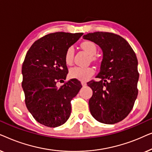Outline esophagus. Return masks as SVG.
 <instances>
[{
  "mask_svg": "<svg viewBox=\"0 0 152 152\" xmlns=\"http://www.w3.org/2000/svg\"><path fill=\"white\" fill-rule=\"evenodd\" d=\"M82 85L83 86H86V82H82Z\"/></svg>",
  "mask_w": 152,
  "mask_h": 152,
  "instance_id": "esophagus-1",
  "label": "esophagus"
}]
</instances>
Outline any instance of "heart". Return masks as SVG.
Instances as JSON below:
<instances>
[{
  "mask_svg": "<svg viewBox=\"0 0 152 152\" xmlns=\"http://www.w3.org/2000/svg\"><path fill=\"white\" fill-rule=\"evenodd\" d=\"M81 47L91 56V59L94 60L95 58L93 57L97 53V47L95 44L91 41H85L81 44ZM74 57V48L72 47H70L65 54V61L68 64H71L73 61ZM95 73V70L91 67H79V66H75V67L70 68L69 75L72 78L76 79V80L86 82Z\"/></svg>",
  "mask_w": 152,
  "mask_h": 152,
  "instance_id": "b5f03b06",
  "label": "heart"
}]
</instances>
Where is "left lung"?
I'll return each mask as SVG.
<instances>
[{
  "label": "left lung",
  "mask_w": 152,
  "mask_h": 152,
  "mask_svg": "<svg viewBox=\"0 0 152 152\" xmlns=\"http://www.w3.org/2000/svg\"><path fill=\"white\" fill-rule=\"evenodd\" d=\"M83 39L98 45L103 53L99 82L87 83L93 90L89 109L99 122L113 124L129 115L138 95V59L124 38L113 33H88Z\"/></svg>",
  "instance_id": "left-lung-1"
}]
</instances>
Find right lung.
Returning <instances> with one entry per match:
<instances>
[{
	"mask_svg": "<svg viewBox=\"0 0 152 152\" xmlns=\"http://www.w3.org/2000/svg\"><path fill=\"white\" fill-rule=\"evenodd\" d=\"M83 33L58 32L47 34L33 43L22 66V88L28 111L37 122L57 127L67 121L71 113L70 101L82 86L72 79L57 88V82L66 80L68 72L66 50Z\"/></svg>",
	"mask_w": 152,
	"mask_h": 152,
	"instance_id": "right-lung-1",
	"label": "right lung"
}]
</instances>
